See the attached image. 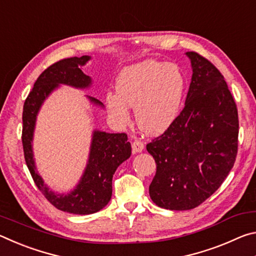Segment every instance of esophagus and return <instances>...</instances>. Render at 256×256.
<instances>
[{"label":"esophagus","mask_w":256,"mask_h":256,"mask_svg":"<svg viewBox=\"0 0 256 256\" xmlns=\"http://www.w3.org/2000/svg\"><path fill=\"white\" fill-rule=\"evenodd\" d=\"M144 142L140 141V140H134V141H133V144H132V150H133L134 154L141 152V151L144 150Z\"/></svg>","instance_id":"34e87169"}]
</instances>
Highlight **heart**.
Masks as SVG:
<instances>
[{"mask_svg":"<svg viewBox=\"0 0 256 256\" xmlns=\"http://www.w3.org/2000/svg\"><path fill=\"white\" fill-rule=\"evenodd\" d=\"M185 89V76L175 64L144 60L120 73L116 94H107L106 107L123 125L130 122L128 107L136 108L138 128L148 134H159L178 116Z\"/></svg>","mask_w":256,"mask_h":256,"instance_id":"b5f03b06","label":"heart"}]
</instances>
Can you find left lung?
Masks as SVG:
<instances>
[{"label":"left lung","mask_w":256,"mask_h":256,"mask_svg":"<svg viewBox=\"0 0 256 256\" xmlns=\"http://www.w3.org/2000/svg\"><path fill=\"white\" fill-rule=\"evenodd\" d=\"M193 74L183 110L146 144L157 170L151 200L164 209L190 210L228 176L238 149L237 106L224 76L209 60L188 52Z\"/></svg>","instance_id":"8db88e82"}]
</instances>
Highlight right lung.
I'll use <instances>...</instances> for the list:
<instances>
[{"label":"right lung","mask_w":256,"mask_h":256,"mask_svg":"<svg viewBox=\"0 0 256 256\" xmlns=\"http://www.w3.org/2000/svg\"><path fill=\"white\" fill-rule=\"evenodd\" d=\"M90 60L89 56L60 60L52 64L38 76L34 88L24 104L22 146L24 160L34 184L47 201L56 209L74 214H90L102 210L112 198V180L115 170L131 156V144L126 133H106L94 131L89 160L84 176L70 194H56L44 184L34 167L32 141L36 115L45 98L60 84L76 88H86L92 84L90 76L80 70ZM96 105L102 106L98 99L89 97Z\"/></svg>","instance_id":"right-lung-1"}]
</instances>
